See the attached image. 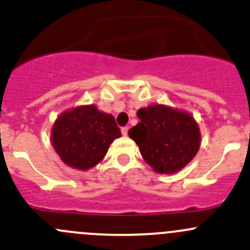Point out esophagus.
Segmentation results:
<instances>
[{
	"instance_id": "obj_1",
	"label": "esophagus",
	"mask_w": 250,
	"mask_h": 250,
	"mask_svg": "<svg viewBox=\"0 0 250 250\" xmlns=\"http://www.w3.org/2000/svg\"><path fill=\"white\" fill-rule=\"evenodd\" d=\"M121 132H122L123 136H127L128 135V127H122L121 128Z\"/></svg>"
}]
</instances>
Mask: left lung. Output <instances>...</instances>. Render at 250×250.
Wrapping results in <instances>:
<instances>
[{
	"mask_svg": "<svg viewBox=\"0 0 250 250\" xmlns=\"http://www.w3.org/2000/svg\"><path fill=\"white\" fill-rule=\"evenodd\" d=\"M140 122L128 132L145 162L158 173L182 170L196 156L200 128L188 112L162 104L138 110Z\"/></svg>",
	"mask_w": 250,
	"mask_h": 250,
	"instance_id": "1",
	"label": "left lung"
}]
</instances>
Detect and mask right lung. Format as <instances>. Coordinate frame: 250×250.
I'll list each match as a JSON object with an SVG mask.
<instances>
[{
	"mask_svg": "<svg viewBox=\"0 0 250 250\" xmlns=\"http://www.w3.org/2000/svg\"><path fill=\"white\" fill-rule=\"evenodd\" d=\"M121 130L115 117L96 105H81L62 112L51 129V143L65 165L85 170L96 167Z\"/></svg>",
	"mask_w": 250,
	"mask_h": 250,
	"instance_id": "add662e5",
	"label": "right lung"
}]
</instances>
